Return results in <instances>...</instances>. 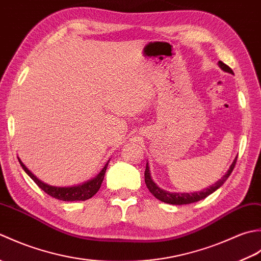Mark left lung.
Masks as SVG:
<instances>
[{"mask_svg": "<svg viewBox=\"0 0 261 261\" xmlns=\"http://www.w3.org/2000/svg\"><path fill=\"white\" fill-rule=\"evenodd\" d=\"M219 67L222 69L225 73H230V74H233V71L229 67V66H226L224 63L222 62H219ZM237 163V157L233 160V163L231 164L230 168L226 171L225 175H223V177H221V179H219L218 181L213 184L212 186L204 188L203 191H199V192H193V193H176V192H168L164 190V188L159 187L156 182H154L151 178V174H150V169H149V165L147 163L146 166V170H145V181H146V185L148 187V190L150 191V193L152 195L158 198L159 201H162L164 203H167V204H173V205H184V204H191V203H195L201 201V199H204L205 197H207L208 195H211L213 192H215L218 188H220L224 184V181L228 179V177L231 175L232 170H233L234 166Z\"/></svg>", "mask_w": 261, "mask_h": 261, "instance_id": "obj_1", "label": "left lung"}]
</instances>
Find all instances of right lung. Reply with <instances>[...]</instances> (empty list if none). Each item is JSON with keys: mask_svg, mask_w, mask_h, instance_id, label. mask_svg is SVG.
<instances>
[{"mask_svg": "<svg viewBox=\"0 0 261 261\" xmlns=\"http://www.w3.org/2000/svg\"><path fill=\"white\" fill-rule=\"evenodd\" d=\"M18 159H19L21 167L23 168V170L28 174V176H29L30 178L35 181L43 192H46L48 195H50L57 199H60V201H65V202L86 201V199L91 198L92 196L95 195V194L98 192L99 187H101V185H102L105 171H107L108 165L110 162L109 160V162L105 164L102 170L99 171V173L95 177H94V178L83 182V184H80V185L60 187V186H51V185L47 184V182L40 180L37 176L33 175L31 171L25 167V165L21 162V159L19 157H18Z\"/></svg>", "mask_w": 261, "mask_h": 261, "instance_id": "right-lung-1", "label": "right lung"}]
</instances>
